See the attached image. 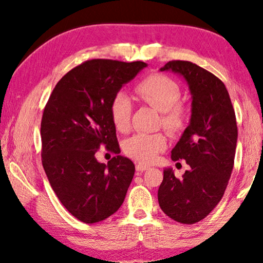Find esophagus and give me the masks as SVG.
<instances>
[{
    "mask_svg": "<svg viewBox=\"0 0 263 263\" xmlns=\"http://www.w3.org/2000/svg\"><path fill=\"white\" fill-rule=\"evenodd\" d=\"M135 167H136V171H138V174H141V172L148 170L149 168V166H146V165L143 164H136Z\"/></svg>",
    "mask_w": 263,
    "mask_h": 263,
    "instance_id": "obj_1",
    "label": "esophagus"
}]
</instances>
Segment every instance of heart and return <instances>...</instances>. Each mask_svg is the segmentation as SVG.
<instances>
[{
	"mask_svg": "<svg viewBox=\"0 0 263 263\" xmlns=\"http://www.w3.org/2000/svg\"><path fill=\"white\" fill-rule=\"evenodd\" d=\"M134 92L142 102L161 111V123L168 132L177 133L184 127L186 112L178 103L181 99V88L172 79L161 74L148 75L135 85ZM130 115L132 103L128 97L122 92L115 95L110 104V116L115 128L120 132L127 130ZM166 138L161 133H139L125 140L123 151L132 159L149 164L166 148Z\"/></svg>",
	"mask_w": 263,
	"mask_h": 263,
	"instance_id": "b5f03b06",
	"label": "heart"
}]
</instances>
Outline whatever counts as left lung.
<instances>
[{
    "mask_svg": "<svg viewBox=\"0 0 263 263\" xmlns=\"http://www.w3.org/2000/svg\"><path fill=\"white\" fill-rule=\"evenodd\" d=\"M161 71L184 78L192 95V117L171 151V159H184L190 168L177 178L165 168L158 190L159 206L182 224L202 220L220 202L235 161L236 115L224 82L189 61H170Z\"/></svg>",
    "mask_w": 263,
    "mask_h": 263,
    "instance_id": "obj_1",
    "label": "left lung"
}]
</instances>
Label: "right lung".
I'll return each mask as SVG.
<instances>
[{"mask_svg": "<svg viewBox=\"0 0 263 263\" xmlns=\"http://www.w3.org/2000/svg\"><path fill=\"white\" fill-rule=\"evenodd\" d=\"M145 62L89 60L53 88L42 117V163L50 185L71 215L86 224L105 220L123 203L135 165L120 156L110 104ZM100 145L117 154L95 159Z\"/></svg>", "mask_w": 263, "mask_h": 263, "instance_id": "1", "label": "right lung"}]
</instances>
